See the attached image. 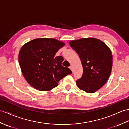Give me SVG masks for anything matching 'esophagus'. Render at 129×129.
Returning a JSON list of instances; mask_svg holds the SVG:
<instances>
[{"label": "esophagus", "instance_id": "obj_1", "mask_svg": "<svg viewBox=\"0 0 129 129\" xmlns=\"http://www.w3.org/2000/svg\"><path fill=\"white\" fill-rule=\"evenodd\" d=\"M69 68H70V70H72V72H73V67H72V66H70V67H69Z\"/></svg>", "mask_w": 129, "mask_h": 129}]
</instances>
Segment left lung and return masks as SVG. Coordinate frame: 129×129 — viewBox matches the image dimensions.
Listing matches in <instances>:
<instances>
[{
    "label": "left lung",
    "mask_w": 129,
    "mask_h": 129,
    "mask_svg": "<svg viewBox=\"0 0 129 129\" xmlns=\"http://www.w3.org/2000/svg\"><path fill=\"white\" fill-rule=\"evenodd\" d=\"M69 43L78 53L83 66V75L76 80V85L87 93L96 92L104 86L111 74L113 55L110 49L95 38H81Z\"/></svg>",
    "instance_id": "1"
}]
</instances>
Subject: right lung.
<instances>
[{
  "label": "right lung",
  "instance_id": "add662e5",
  "mask_svg": "<svg viewBox=\"0 0 129 129\" xmlns=\"http://www.w3.org/2000/svg\"><path fill=\"white\" fill-rule=\"evenodd\" d=\"M65 43L54 38H37L24 44L18 59L24 78L39 91H50L58 85L60 80L72 73L63 67L62 56H55Z\"/></svg>",
  "mask_w": 129,
  "mask_h": 129
}]
</instances>
